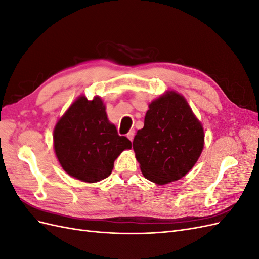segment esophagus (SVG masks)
I'll list each match as a JSON object with an SVG mask.
<instances>
[{
    "instance_id": "34e87169",
    "label": "esophagus",
    "mask_w": 259,
    "mask_h": 259,
    "mask_svg": "<svg viewBox=\"0 0 259 259\" xmlns=\"http://www.w3.org/2000/svg\"><path fill=\"white\" fill-rule=\"evenodd\" d=\"M134 135H135V131L132 130L127 133V138L131 140V142H133V139H134Z\"/></svg>"
}]
</instances>
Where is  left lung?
Instances as JSON below:
<instances>
[{
  "mask_svg": "<svg viewBox=\"0 0 259 259\" xmlns=\"http://www.w3.org/2000/svg\"><path fill=\"white\" fill-rule=\"evenodd\" d=\"M204 146V132L186 99L175 92L149 105L145 124L133 142L143 175L164 185L184 177Z\"/></svg>",
  "mask_w": 259,
  "mask_h": 259,
  "instance_id": "left-lung-1",
  "label": "left lung"
}]
</instances>
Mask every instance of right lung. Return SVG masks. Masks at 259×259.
I'll return each instance as SVG.
<instances>
[{
	"label": "right lung",
	"instance_id": "obj_1",
	"mask_svg": "<svg viewBox=\"0 0 259 259\" xmlns=\"http://www.w3.org/2000/svg\"><path fill=\"white\" fill-rule=\"evenodd\" d=\"M55 152L67 173L86 183L107 178L114 160L132 143L108 121L103 100L77 98L54 130Z\"/></svg>",
	"mask_w": 259,
	"mask_h": 259
}]
</instances>
